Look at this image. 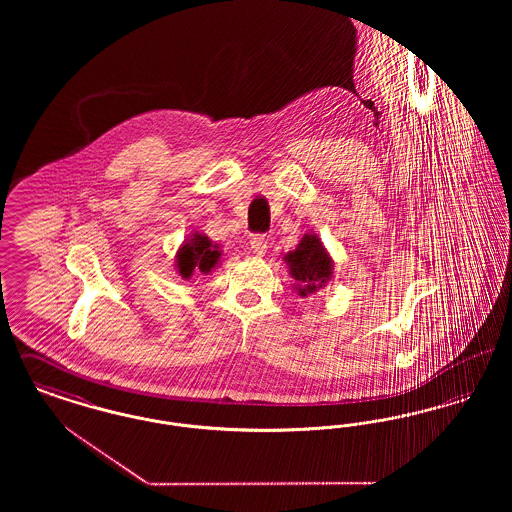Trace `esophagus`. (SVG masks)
Instances as JSON below:
<instances>
[{
	"instance_id": "esophagus-1",
	"label": "esophagus",
	"mask_w": 512,
	"mask_h": 512,
	"mask_svg": "<svg viewBox=\"0 0 512 512\" xmlns=\"http://www.w3.org/2000/svg\"><path fill=\"white\" fill-rule=\"evenodd\" d=\"M268 249V240L263 236V234H255L253 238H251V251L255 253V255H265Z\"/></svg>"
}]
</instances>
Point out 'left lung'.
<instances>
[{
	"label": "left lung",
	"mask_w": 512,
	"mask_h": 512,
	"mask_svg": "<svg viewBox=\"0 0 512 512\" xmlns=\"http://www.w3.org/2000/svg\"><path fill=\"white\" fill-rule=\"evenodd\" d=\"M286 261L290 274L297 280V295L301 297L320 290L332 276V259L315 234H305L295 251L286 255Z\"/></svg>",
	"instance_id": "left-lung-1"
}]
</instances>
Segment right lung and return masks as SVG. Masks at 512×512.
I'll return each mask as SVG.
<instances>
[{"mask_svg":"<svg viewBox=\"0 0 512 512\" xmlns=\"http://www.w3.org/2000/svg\"><path fill=\"white\" fill-rule=\"evenodd\" d=\"M220 251L217 244H213L207 236L194 234V238L188 244L182 245L176 257L178 272L182 278H190L195 270L201 274L211 272V268L217 265Z\"/></svg>","mask_w":512,"mask_h":512,"instance_id":"add662e5","label":"right lung"}]
</instances>
